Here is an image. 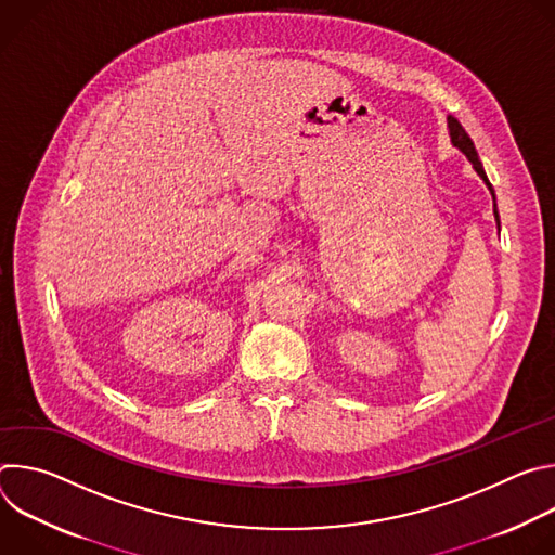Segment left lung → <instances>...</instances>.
<instances>
[{
    "label": "left lung",
    "mask_w": 555,
    "mask_h": 555,
    "mask_svg": "<svg viewBox=\"0 0 555 555\" xmlns=\"http://www.w3.org/2000/svg\"><path fill=\"white\" fill-rule=\"evenodd\" d=\"M448 127H450L452 144H454V146H459V149L467 155V160L472 163L474 171H477V173L483 178V182L490 186V191H492V195H494V189H492V184H490V180H488V176H486V171H483V165H481V160H479V153H477V149H474L472 138L465 133V129L461 127V122H459L456 118H452V116H448ZM494 217H496V223H499V228H501L499 210H496V199H494Z\"/></svg>",
    "instance_id": "1"
}]
</instances>
